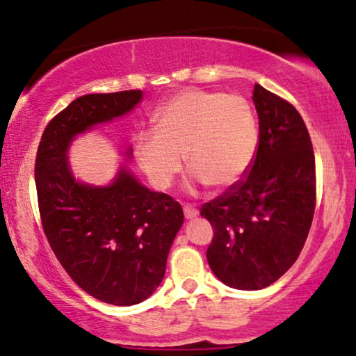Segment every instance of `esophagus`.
Returning a JSON list of instances; mask_svg holds the SVG:
<instances>
[{"label": "esophagus", "mask_w": 356, "mask_h": 356, "mask_svg": "<svg viewBox=\"0 0 356 356\" xmlns=\"http://www.w3.org/2000/svg\"><path fill=\"white\" fill-rule=\"evenodd\" d=\"M184 215H186L187 220H192V218H195L198 215V210L192 205H184Z\"/></svg>", "instance_id": "34e87169"}]
</instances>
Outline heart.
Wrapping results in <instances>:
<instances>
[{"instance_id": "heart-1", "label": "heart", "mask_w": 356, "mask_h": 356, "mask_svg": "<svg viewBox=\"0 0 356 356\" xmlns=\"http://www.w3.org/2000/svg\"><path fill=\"white\" fill-rule=\"evenodd\" d=\"M259 148V123L244 97L184 89L154 115V131L136 136L135 154L154 187L169 188L187 169L222 192L238 186Z\"/></svg>"}]
</instances>
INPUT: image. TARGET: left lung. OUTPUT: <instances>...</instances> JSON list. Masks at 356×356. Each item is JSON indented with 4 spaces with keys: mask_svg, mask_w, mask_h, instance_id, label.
<instances>
[{
    "mask_svg": "<svg viewBox=\"0 0 356 356\" xmlns=\"http://www.w3.org/2000/svg\"><path fill=\"white\" fill-rule=\"evenodd\" d=\"M259 148L238 186L203 203L213 239L208 264L225 285L262 290L296 262L316 208V161L295 106L255 84Z\"/></svg>",
    "mask_w": 356,
    "mask_h": 356,
    "instance_id": "obj_1",
    "label": "left lung"
}]
</instances>
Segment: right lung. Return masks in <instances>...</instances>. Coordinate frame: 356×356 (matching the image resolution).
I'll return each instance as SVG.
<instances>
[{
	"mask_svg": "<svg viewBox=\"0 0 356 356\" xmlns=\"http://www.w3.org/2000/svg\"><path fill=\"white\" fill-rule=\"evenodd\" d=\"M141 97V89L78 97L45 127L35 158L37 202L51 250L81 290L115 306L138 305L159 286L182 207L127 169L108 187L76 182L66 149L74 135L130 112Z\"/></svg>",
	"mask_w": 356,
	"mask_h": 356,
	"instance_id": "right-lung-1",
	"label": "right lung"
}]
</instances>
